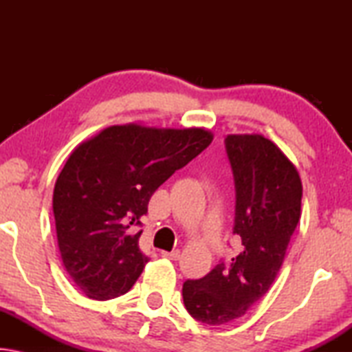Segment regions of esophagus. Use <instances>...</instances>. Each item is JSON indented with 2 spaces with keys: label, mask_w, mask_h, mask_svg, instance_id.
Instances as JSON below:
<instances>
[{
  "label": "esophagus",
  "mask_w": 352,
  "mask_h": 352,
  "mask_svg": "<svg viewBox=\"0 0 352 352\" xmlns=\"http://www.w3.org/2000/svg\"><path fill=\"white\" fill-rule=\"evenodd\" d=\"M162 256L170 261H178L180 259V252H178V250H174V252H162Z\"/></svg>",
  "instance_id": "obj_1"
}]
</instances>
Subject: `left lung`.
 Listing matches in <instances>:
<instances>
[{
  "instance_id": "8db88e82",
  "label": "left lung",
  "mask_w": 352,
  "mask_h": 352,
  "mask_svg": "<svg viewBox=\"0 0 352 352\" xmlns=\"http://www.w3.org/2000/svg\"><path fill=\"white\" fill-rule=\"evenodd\" d=\"M226 153L236 186L233 233L241 252L206 276L183 284L190 317L205 324L231 323L258 305L281 269L301 217L302 184L295 164L265 136L228 135Z\"/></svg>"
}]
</instances>
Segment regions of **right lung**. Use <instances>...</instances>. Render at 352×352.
Masks as SVG:
<instances>
[{
  "label": "right lung",
  "instance_id": "obj_1",
  "mask_svg": "<svg viewBox=\"0 0 352 352\" xmlns=\"http://www.w3.org/2000/svg\"><path fill=\"white\" fill-rule=\"evenodd\" d=\"M204 127L111 126L80 142L57 177L52 210L65 269L93 300L124 295L148 258L142 231L132 226L147 212L152 194L175 170L211 144Z\"/></svg>",
  "mask_w": 352,
  "mask_h": 352
}]
</instances>
